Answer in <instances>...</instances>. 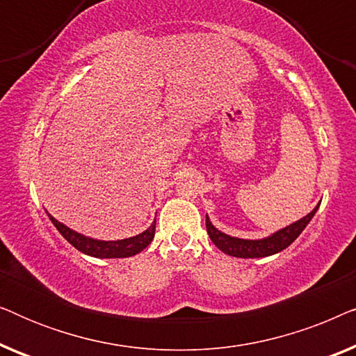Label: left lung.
<instances>
[{"label":"left lung","mask_w":356,"mask_h":356,"mask_svg":"<svg viewBox=\"0 0 356 356\" xmlns=\"http://www.w3.org/2000/svg\"><path fill=\"white\" fill-rule=\"evenodd\" d=\"M318 209H319V204L308 213V216H305L303 218H300V220L293 222L289 227L282 228L279 232L272 233L270 236L261 238V240H243V238L227 235V233L217 230V228L212 225L211 218L207 216H206V227L213 245H216L220 251L225 252V254L233 256V257H243V259H248V257L254 259V257H266V256L277 254V252L284 251L285 248H289L291 243L300 236V233L305 230L306 225L311 222V218L314 217V213Z\"/></svg>","instance_id":"left-lung-1"}]
</instances>
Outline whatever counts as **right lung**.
<instances>
[{"instance_id": "1", "label": "right lung", "mask_w": 356, "mask_h": 356, "mask_svg": "<svg viewBox=\"0 0 356 356\" xmlns=\"http://www.w3.org/2000/svg\"><path fill=\"white\" fill-rule=\"evenodd\" d=\"M48 213V212H47ZM50 220L53 225L56 227V230L71 243L76 250L84 252L87 256L100 257V259H115V257H129L134 256L145 250L150 245V241L154 240L155 235V222L150 225L147 230H144L139 235L124 238V240H116V241H104V240H95V238H89L82 233H77L71 230L70 227H66L65 223L58 222L55 217L50 216Z\"/></svg>"}]
</instances>
